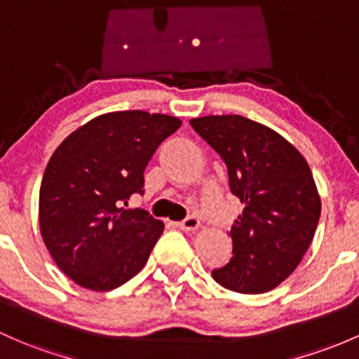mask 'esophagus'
<instances>
[{
	"instance_id": "1",
	"label": "esophagus",
	"mask_w": 359,
	"mask_h": 359,
	"mask_svg": "<svg viewBox=\"0 0 359 359\" xmlns=\"http://www.w3.org/2000/svg\"><path fill=\"white\" fill-rule=\"evenodd\" d=\"M176 226H178L180 229L187 231V233H195V231L200 227V221L196 217H187V219H184V221L178 222V224H176Z\"/></svg>"
}]
</instances>
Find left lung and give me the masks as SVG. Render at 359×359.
I'll list each match as a JSON object with an SVG mask.
<instances>
[{
    "label": "left lung",
    "mask_w": 359,
    "mask_h": 359,
    "mask_svg": "<svg viewBox=\"0 0 359 359\" xmlns=\"http://www.w3.org/2000/svg\"><path fill=\"white\" fill-rule=\"evenodd\" d=\"M190 125L222 157L231 194L245 203L231 227L234 255L212 277L241 294L271 291L313 241L322 202L310 165L283 135L240 114L194 118Z\"/></svg>",
    "instance_id": "left-lung-1"
}]
</instances>
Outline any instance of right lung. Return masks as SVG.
I'll list each match as a JSON object with an SVG mask.
<instances>
[{"label":"right lung","instance_id":"obj_1","mask_svg":"<svg viewBox=\"0 0 359 359\" xmlns=\"http://www.w3.org/2000/svg\"><path fill=\"white\" fill-rule=\"evenodd\" d=\"M181 119L147 111H114L68 135L46 165L39 190L41 236L61 272L90 291L128 283L147 264L164 231L142 209L144 171Z\"/></svg>","mask_w":359,"mask_h":359}]
</instances>
